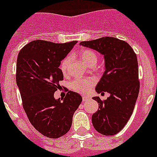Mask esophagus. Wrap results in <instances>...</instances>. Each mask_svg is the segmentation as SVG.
I'll return each instance as SVG.
<instances>
[{
    "mask_svg": "<svg viewBox=\"0 0 157 157\" xmlns=\"http://www.w3.org/2000/svg\"><path fill=\"white\" fill-rule=\"evenodd\" d=\"M89 99L88 97L87 96H83V101H87Z\"/></svg>",
    "mask_w": 157,
    "mask_h": 157,
    "instance_id": "obj_1",
    "label": "esophagus"
}]
</instances>
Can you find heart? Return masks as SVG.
<instances>
[{
    "label": "heart",
    "mask_w": 157,
    "mask_h": 157,
    "mask_svg": "<svg viewBox=\"0 0 157 157\" xmlns=\"http://www.w3.org/2000/svg\"><path fill=\"white\" fill-rule=\"evenodd\" d=\"M79 56L84 63L88 66L93 65V64L96 65L98 62V56L96 52L90 49H84V50L80 51L79 52ZM70 60H71V57L67 56L61 62L60 70L63 74L67 73ZM94 83V80L93 79L77 78L70 82V87L79 93L85 94L91 88Z\"/></svg>",
    "instance_id": "b5f03b06"
}]
</instances>
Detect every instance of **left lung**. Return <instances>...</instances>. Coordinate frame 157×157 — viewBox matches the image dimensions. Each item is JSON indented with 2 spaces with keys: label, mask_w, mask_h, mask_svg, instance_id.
I'll return each mask as SVG.
<instances>
[{
  "label": "left lung",
  "mask_w": 157,
  "mask_h": 157,
  "mask_svg": "<svg viewBox=\"0 0 157 157\" xmlns=\"http://www.w3.org/2000/svg\"><path fill=\"white\" fill-rule=\"evenodd\" d=\"M80 45L104 55L105 70L97 84V93L108 92L105 101L93 99L98 110L93 114L92 124L105 136H113L121 131L133 112L140 91L137 56L126 42L114 37H103L81 42Z\"/></svg>",
  "instance_id": "left-lung-1"
}]
</instances>
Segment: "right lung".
<instances>
[{
    "instance_id": "right-lung-1",
    "label": "right lung",
    "mask_w": 157,
    "mask_h": 157,
    "mask_svg": "<svg viewBox=\"0 0 157 157\" xmlns=\"http://www.w3.org/2000/svg\"><path fill=\"white\" fill-rule=\"evenodd\" d=\"M77 42L35 40L25 45L17 56L16 83L23 108L31 124L48 138H59L68 132L82 101L81 96L71 90L64 99L54 98L59 81L63 79L59 67Z\"/></svg>"
}]
</instances>
